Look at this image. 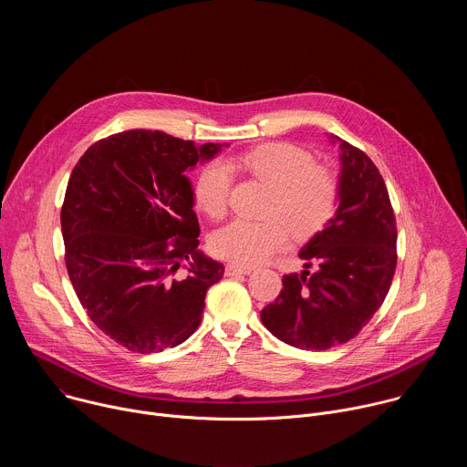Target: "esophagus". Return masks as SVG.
Returning a JSON list of instances; mask_svg holds the SVG:
<instances>
[{
    "label": "esophagus",
    "instance_id": "esophagus-1",
    "mask_svg": "<svg viewBox=\"0 0 467 467\" xmlns=\"http://www.w3.org/2000/svg\"><path fill=\"white\" fill-rule=\"evenodd\" d=\"M253 270L247 268V265H240V264H229L225 268L227 275H249Z\"/></svg>",
    "mask_w": 467,
    "mask_h": 467
}]
</instances>
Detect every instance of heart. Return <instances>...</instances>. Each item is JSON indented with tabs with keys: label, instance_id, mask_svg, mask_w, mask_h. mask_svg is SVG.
<instances>
[{
	"label": "heart",
	"instance_id": "obj_1",
	"mask_svg": "<svg viewBox=\"0 0 467 467\" xmlns=\"http://www.w3.org/2000/svg\"><path fill=\"white\" fill-rule=\"evenodd\" d=\"M229 165L268 186L258 222L234 220L213 238L214 251L242 265H254L281 251L288 233L306 240L319 233L335 214L340 181L312 155L286 142L262 144L233 159ZM231 169L222 161L207 164L195 181V203L209 218L222 220L229 209Z\"/></svg>",
	"mask_w": 467,
	"mask_h": 467
}]
</instances>
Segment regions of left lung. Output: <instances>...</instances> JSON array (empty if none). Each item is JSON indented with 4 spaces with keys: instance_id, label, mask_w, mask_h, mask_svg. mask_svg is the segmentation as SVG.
Wrapping results in <instances>:
<instances>
[{
    "instance_id": "1",
    "label": "left lung",
    "mask_w": 467,
    "mask_h": 467,
    "mask_svg": "<svg viewBox=\"0 0 467 467\" xmlns=\"http://www.w3.org/2000/svg\"><path fill=\"white\" fill-rule=\"evenodd\" d=\"M340 142L338 209L299 251L301 274L283 277L279 297L260 319L281 342L325 351L355 338L384 303L397 264L389 195L373 161ZM317 265L316 273L307 268Z\"/></svg>"
}]
</instances>
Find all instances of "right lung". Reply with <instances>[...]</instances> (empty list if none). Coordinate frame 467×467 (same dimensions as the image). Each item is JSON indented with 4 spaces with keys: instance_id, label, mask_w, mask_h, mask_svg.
<instances>
[{
    "instance_id": "right-lung-1",
    "label": "right lung",
    "mask_w": 467,
    "mask_h": 467,
    "mask_svg": "<svg viewBox=\"0 0 467 467\" xmlns=\"http://www.w3.org/2000/svg\"><path fill=\"white\" fill-rule=\"evenodd\" d=\"M222 146L132 129L90 146L70 175L60 211L66 270L94 325L132 353L190 338L223 277V264L197 249L184 175Z\"/></svg>"
}]
</instances>
